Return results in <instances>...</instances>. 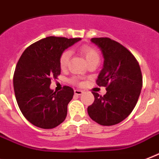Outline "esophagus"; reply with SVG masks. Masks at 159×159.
I'll use <instances>...</instances> for the list:
<instances>
[{
  "label": "esophagus",
  "mask_w": 159,
  "mask_h": 159,
  "mask_svg": "<svg viewBox=\"0 0 159 159\" xmlns=\"http://www.w3.org/2000/svg\"><path fill=\"white\" fill-rule=\"evenodd\" d=\"M75 94L76 95H81L82 93H83V90H81V89H75Z\"/></svg>",
  "instance_id": "esophagus-1"
}]
</instances>
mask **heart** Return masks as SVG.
Masks as SVG:
<instances>
[{
  "label": "heart",
  "instance_id": "b5f03b06",
  "mask_svg": "<svg viewBox=\"0 0 159 159\" xmlns=\"http://www.w3.org/2000/svg\"><path fill=\"white\" fill-rule=\"evenodd\" d=\"M80 52L84 55V57L85 58L87 63H90L94 60H99V52L97 51L95 48H93V46H91L89 45H84L80 47L79 49ZM71 56V51L70 50H65L64 52L60 55V68L64 70L68 66L69 61L70 59Z\"/></svg>",
  "mask_w": 159,
  "mask_h": 159
}]
</instances>
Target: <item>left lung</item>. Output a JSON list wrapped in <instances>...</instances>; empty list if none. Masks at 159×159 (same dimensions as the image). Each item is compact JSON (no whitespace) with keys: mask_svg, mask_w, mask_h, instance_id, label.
Segmentation results:
<instances>
[{"mask_svg":"<svg viewBox=\"0 0 159 159\" xmlns=\"http://www.w3.org/2000/svg\"><path fill=\"white\" fill-rule=\"evenodd\" d=\"M100 49L104 66L96 83L106 87L104 96L92 92L94 101L88 107L89 116L99 124L114 125L129 116L137 104L143 86L139 65L129 50L107 37L92 38Z\"/></svg>","mask_w":159,"mask_h":159,"instance_id":"left-lung-1","label":"left lung"}]
</instances>
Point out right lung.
I'll return each mask as SVG.
<instances>
[{
    "instance_id": "add662e5",
    "label": "right lung",
    "mask_w": 159,
    "mask_h": 159,
    "mask_svg": "<svg viewBox=\"0 0 159 159\" xmlns=\"http://www.w3.org/2000/svg\"><path fill=\"white\" fill-rule=\"evenodd\" d=\"M80 40L49 36L30 45L19 59L13 77L15 95L21 113L33 125L53 129L66 119L73 89L64 86L56 93L50 85L60 75V55Z\"/></svg>"
}]
</instances>
